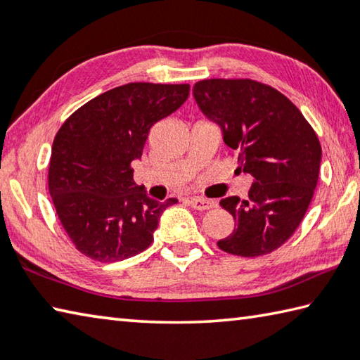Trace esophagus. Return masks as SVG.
Returning a JSON list of instances; mask_svg holds the SVG:
<instances>
[{"label":"esophagus","instance_id":"34e87169","mask_svg":"<svg viewBox=\"0 0 360 360\" xmlns=\"http://www.w3.org/2000/svg\"><path fill=\"white\" fill-rule=\"evenodd\" d=\"M188 203H191L192 208L198 210V211H206V210H211V208H216L217 203L212 202V200L208 198H202V197H195L188 200Z\"/></svg>","mask_w":360,"mask_h":360}]
</instances>
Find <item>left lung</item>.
<instances>
[{
    "mask_svg": "<svg viewBox=\"0 0 360 360\" xmlns=\"http://www.w3.org/2000/svg\"><path fill=\"white\" fill-rule=\"evenodd\" d=\"M193 96L238 152V169L254 178L246 200H221L235 229L217 246L241 257L270 254L294 235L311 203L322 155L318 135L288 96L252 79H205Z\"/></svg>",
    "mask_w": 360,
    "mask_h": 360,
    "instance_id": "obj_1",
    "label": "left lung"
}]
</instances>
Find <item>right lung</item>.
Here are the masks:
<instances>
[{"label": "right lung", "instance_id": "obj_1", "mask_svg": "<svg viewBox=\"0 0 360 360\" xmlns=\"http://www.w3.org/2000/svg\"><path fill=\"white\" fill-rule=\"evenodd\" d=\"M188 84L131 82L90 100L60 127L49 163V192L79 252L119 262L150 246L165 208L133 181L150 127L187 100Z\"/></svg>", "mask_w": 360, "mask_h": 360}]
</instances>
